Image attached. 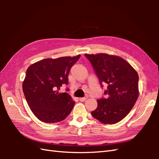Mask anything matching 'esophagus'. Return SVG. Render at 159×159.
I'll list each match as a JSON object with an SVG mask.
<instances>
[{"mask_svg": "<svg viewBox=\"0 0 159 159\" xmlns=\"http://www.w3.org/2000/svg\"><path fill=\"white\" fill-rule=\"evenodd\" d=\"M87 99V97H85V98H80L79 100L81 101V102H84V101H85Z\"/></svg>", "mask_w": 159, "mask_h": 159, "instance_id": "34e87169", "label": "esophagus"}]
</instances>
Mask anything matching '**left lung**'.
Returning a JSON list of instances; mask_svg holds the SVG:
<instances>
[{"label": "left lung", "instance_id": "obj_1", "mask_svg": "<svg viewBox=\"0 0 159 159\" xmlns=\"http://www.w3.org/2000/svg\"><path fill=\"white\" fill-rule=\"evenodd\" d=\"M92 63L101 86L107 84L106 98L97 100L92 116L100 122L114 124L129 113L139 96V76L129 63L120 57L98 53L85 55Z\"/></svg>", "mask_w": 159, "mask_h": 159}]
</instances>
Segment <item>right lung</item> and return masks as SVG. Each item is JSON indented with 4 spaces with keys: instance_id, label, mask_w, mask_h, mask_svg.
Masks as SVG:
<instances>
[{
    "instance_id": "1",
    "label": "right lung",
    "mask_w": 159,
    "mask_h": 159,
    "mask_svg": "<svg viewBox=\"0 0 159 159\" xmlns=\"http://www.w3.org/2000/svg\"><path fill=\"white\" fill-rule=\"evenodd\" d=\"M80 56L45 59L26 70L22 90L29 108L40 121L59 122L71 113L75 102L68 93L59 90L68 84L70 70Z\"/></svg>"
}]
</instances>
